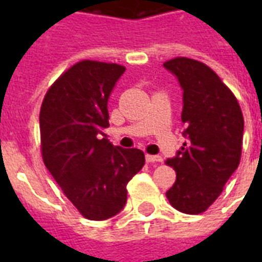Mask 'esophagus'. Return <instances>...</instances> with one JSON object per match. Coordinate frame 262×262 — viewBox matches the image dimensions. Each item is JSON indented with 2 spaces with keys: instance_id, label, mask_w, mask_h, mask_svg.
<instances>
[{
  "instance_id": "esophagus-1",
  "label": "esophagus",
  "mask_w": 262,
  "mask_h": 262,
  "mask_svg": "<svg viewBox=\"0 0 262 262\" xmlns=\"http://www.w3.org/2000/svg\"><path fill=\"white\" fill-rule=\"evenodd\" d=\"M146 160H147V163H161L163 161L160 156H150V154L146 156Z\"/></svg>"
}]
</instances>
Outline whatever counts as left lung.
I'll return each mask as SVG.
<instances>
[{
	"instance_id": "obj_1",
	"label": "left lung",
	"mask_w": 262,
	"mask_h": 262,
	"mask_svg": "<svg viewBox=\"0 0 262 262\" xmlns=\"http://www.w3.org/2000/svg\"><path fill=\"white\" fill-rule=\"evenodd\" d=\"M164 67L177 75L184 90L181 120L188 137L176 157L165 161L177 174L165 195L182 213H203L240 164L242 108L230 88L202 61L176 57Z\"/></svg>"
}]
</instances>
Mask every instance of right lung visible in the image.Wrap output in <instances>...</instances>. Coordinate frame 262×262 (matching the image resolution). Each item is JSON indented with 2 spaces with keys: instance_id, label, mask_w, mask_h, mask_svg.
I'll return each instance as SVG.
<instances>
[{
  "instance_id": "add662e5",
  "label": "right lung",
  "mask_w": 262,
  "mask_h": 262,
  "mask_svg": "<svg viewBox=\"0 0 262 262\" xmlns=\"http://www.w3.org/2000/svg\"><path fill=\"white\" fill-rule=\"evenodd\" d=\"M116 63L81 60L66 70L43 98L39 125L43 163L85 219L119 213L126 185L144 165L139 148L109 143L108 99L125 73Z\"/></svg>"
}]
</instances>
